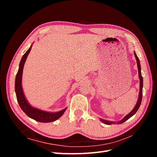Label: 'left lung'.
I'll return each instance as SVG.
<instances>
[{"label": "left lung", "mask_w": 157, "mask_h": 157, "mask_svg": "<svg viewBox=\"0 0 157 157\" xmlns=\"http://www.w3.org/2000/svg\"><path fill=\"white\" fill-rule=\"evenodd\" d=\"M134 56L136 57V59L137 61V68H138V73H139V78H140V94H139V98L138 99H137V102L136 103V105L135 106V107L134 108V109L127 115L123 119H122L121 121H119L118 122V124H122V123L124 122L125 121H126L128 119H129V118L132 117L133 115H134V114L138 110V109L140 108V106L141 105V100H142V94H143V77H142V75L141 73V66H140V59L138 58V57L137 56L136 54L134 52ZM100 121L103 122L104 124H108V125H111V124H113V122H110V121H105V120H103V119H100ZM115 123V122H114Z\"/></svg>", "instance_id": "left-lung-1"}]
</instances>
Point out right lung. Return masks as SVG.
Listing matches in <instances>:
<instances>
[{
  "instance_id": "add662e5",
  "label": "right lung",
  "mask_w": 157,
  "mask_h": 157,
  "mask_svg": "<svg viewBox=\"0 0 157 157\" xmlns=\"http://www.w3.org/2000/svg\"><path fill=\"white\" fill-rule=\"evenodd\" d=\"M31 46L29 48V50L25 52V54L23 56L20 63V67H19L17 73L16 77L15 91L16 94L17 100L23 111L29 117L40 122H54L62 116V115L64 113L67 108H65L63 109V110L57 113H48V112H46L44 111L40 110V109H38L31 107L29 104L28 103L27 101L26 100V99L25 98L24 94H23V92L22 86H21L23 69L25 62V60L27 58V56L31 51Z\"/></svg>"
}]
</instances>
